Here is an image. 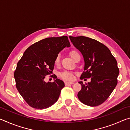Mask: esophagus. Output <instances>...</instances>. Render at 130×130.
Instances as JSON below:
<instances>
[{
	"label": "esophagus",
	"instance_id": "obj_1",
	"mask_svg": "<svg viewBox=\"0 0 130 130\" xmlns=\"http://www.w3.org/2000/svg\"><path fill=\"white\" fill-rule=\"evenodd\" d=\"M74 82H66L65 83V85H68L69 84H73Z\"/></svg>",
	"mask_w": 130,
	"mask_h": 130
}]
</instances>
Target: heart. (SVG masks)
Wrapping results in <instances>:
<instances>
[{"mask_svg":"<svg viewBox=\"0 0 130 130\" xmlns=\"http://www.w3.org/2000/svg\"><path fill=\"white\" fill-rule=\"evenodd\" d=\"M79 54L76 51H74V50H73V51H71L70 52V56H71V57L73 58V60H74L75 58V57L78 56ZM59 62H60V57H59V56H57L56 57V59H55L54 61V63L56 65L58 64ZM60 77L61 78L63 79V80H67V81H71L73 80L74 78V74L72 72H70V71H68V70H65V71L62 72L61 73H60Z\"/></svg>","mask_w":130,"mask_h":130,"instance_id":"b5f03b06","label":"heart"}]
</instances>
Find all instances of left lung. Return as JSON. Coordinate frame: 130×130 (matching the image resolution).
Masks as SVG:
<instances>
[{
  "mask_svg": "<svg viewBox=\"0 0 130 130\" xmlns=\"http://www.w3.org/2000/svg\"><path fill=\"white\" fill-rule=\"evenodd\" d=\"M70 41L82 53L84 71L80 79L91 78V82L81 85L77 96L85 105L95 107L104 103L118 84L119 69L115 57L106 46L96 39L84 36H69Z\"/></svg>",
  "mask_w": 130,
  "mask_h": 130,
  "instance_id": "8db88e82",
  "label": "left lung"
}]
</instances>
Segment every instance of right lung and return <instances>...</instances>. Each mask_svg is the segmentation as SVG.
Here are the masks:
<instances>
[{
	"label": "right lung",
	"instance_id": "obj_1",
	"mask_svg": "<svg viewBox=\"0 0 130 130\" xmlns=\"http://www.w3.org/2000/svg\"><path fill=\"white\" fill-rule=\"evenodd\" d=\"M70 46L67 36L49 37L32 44L24 52L14 76L17 89L30 107L43 109L58 99L65 87L63 81L56 78L46 83L44 78L52 73L59 52Z\"/></svg>",
	"mask_w": 130,
	"mask_h": 130
}]
</instances>
